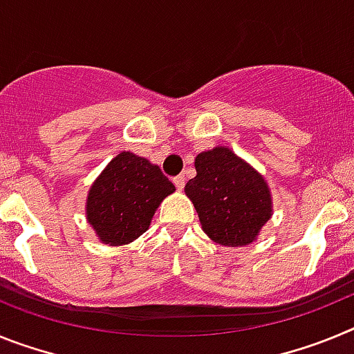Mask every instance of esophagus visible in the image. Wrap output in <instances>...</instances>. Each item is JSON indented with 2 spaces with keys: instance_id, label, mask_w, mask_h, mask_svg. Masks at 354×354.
I'll use <instances>...</instances> for the list:
<instances>
[{
  "instance_id": "1",
  "label": "esophagus",
  "mask_w": 354,
  "mask_h": 354,
  "mask_svg": "<svg viewBox=\"0 0 354 354\" xmlns=\"http://www.w3.org/2000/svg\"><path fill=\"white\" fill-rule=\"evenodd\" d=\"M174 184L179 192H183L184 184H186V177H184V175H177V177H174Z\"/></svg>"
}]
</instances>
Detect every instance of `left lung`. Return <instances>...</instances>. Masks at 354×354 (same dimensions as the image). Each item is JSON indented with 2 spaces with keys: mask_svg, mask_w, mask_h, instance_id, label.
<instances>
[{
  "mask_svg": "<svg viewBox=\"0 0 354 354\" xmlns=\"http://www.w3.org/2000/svg\"><path fill=\"white\" fill-rule=\"evenodd\" d=\"M195 168L196 177L187 180L184 192L204 232L223 246L253 243L273 212L264 177L227 147L200 152Z\"/></svg>",
  "mask_w": 354,
  "mask_h": 354,
  "instance_id": "8db88e82",
  "label": "left lung"
}]
</instances>
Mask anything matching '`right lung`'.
<instances>
[{"label":"right lung","mask_w":354,"mask_h":354,"mask_svg":"<svg viewBox=\"0 0 354 354\" xmlns=\"http://www.w3.org/2000/svg\"><path fill=\"white\" fill-rule=\"evenodd\" d=\"M174 192L161 168L120 152L90 187L86 220L104 245H127L145 232L156 209Z\"/></svg>","instance_id":"right-lung-1"}]
</instances>
